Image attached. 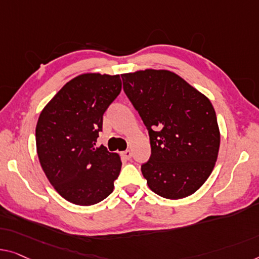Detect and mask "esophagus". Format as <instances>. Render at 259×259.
Segmentation results:
<instances>
[{"label":"esophagus","instance_id":"34e87169","mask_svg":"<svg viewBox=\"0 0 259 259\" xmlns=\"http://www.w3.org/2000/svg\"><path fill=\"white\" fill-rule=\"evenodd\" d=\"M131 156H133V152H131L130 150H125V151L122 152V157L124 158V159H126V160L130 159Z\"/></svg>","mask_w":259,"mask_h":259}]
</instances>
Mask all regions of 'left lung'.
Listing matches in <instances>:
<instances>
[{
    "label": "left lung",
    "instance_id": "obj_1",
    "mask_svg": "<svg viewBox=\"0 0 259 259\" xmlns=\"http://www.w3.org/2000/svg\"><path fill=\"white\" fill-rule=\"evenodd\" d=\"M121 76L149 131L151 156L141 169L150 190L171 200L192 195L210 176L219 154L220 129L209 99L166 69Z\"/></svg>",
    "mask_w": 259,
    "mask_h": 259
}]
</instances>
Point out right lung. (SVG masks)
<instances>
[{
	"instance_id": "right-lung-1",
	"label": "right lung",
	"mask_w": 259,
	"mask_h": 259,
	"mask_svg": "<svg viewBox=\"0 0 259 259\" xmlns=\"http://www.w3.org/2000/svg\"><path fill=\"white\" fill-rule=\"evenodd\" d=\"M122 90L119 75L84 73L69 80L44 107L36 146L50 184L67 201L92 206L114 190L121 171L117 153L96 148L103 114Z\"/></svg>"
}]
</instances>
